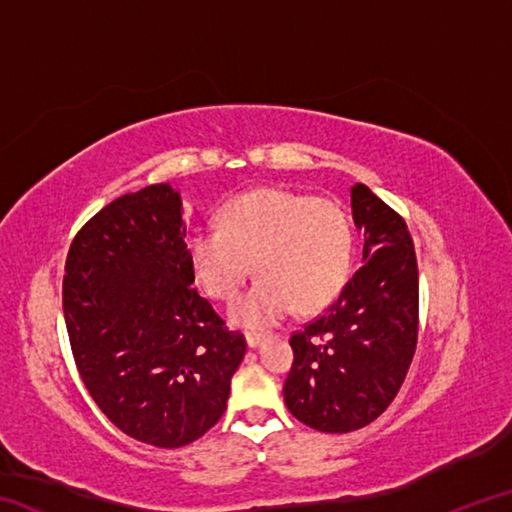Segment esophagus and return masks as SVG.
I'll use <instances>...</instances> for the list:
<instances>
[{
	"instance_id": "obj_1",
	"label": "esophagus",
	"mask_w": 512,
	"mask_h": 512,
	"mask_svg": "<svg viewBox=\"0 0 512 512\" xmlns=\"http://www.w3.org/2000/svg\"><path fill=\"white\" fill-rule=\"evenodd\" d=\"M264 341H266L264 334H248V336H246V343H248L250 350H257L259 345H262Z\"/></svg>"
}]
</instances>
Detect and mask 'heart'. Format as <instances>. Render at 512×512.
<instances>
[{
  "label": "heart",
  "instance_id": "obj_1",
  "mask_svg": "<svg viewBox=\"0 0 512 512\" xmlns=\"http://www.w3.org/2000/svg\"><path fill=\"white\" fill-rule=\"evenodd\" d=\"M354 235L343 207L282 187L239 194L221 225L187 237V259L207 296L232 302L255 264L259 280L230 311V323L268 329L293 309L314 314L343 291Z\"/></svg>",
  "mask_w": 512,
  "mask_h": 512
}]
</instances>
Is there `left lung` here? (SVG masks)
Segmentation results:
<instances>
[{
	"label": "left lung",
	"instance_id": "1",
	"mask_svg": "<svg viewBox=\"0 0 512 512\" xmlns=\"http://www.w3.org/2000/svg\"><path fill=\"white\" fill-rule=\"evenodd\" d=\"M363 230V266L341 296L291 336L284 402L307 427L348 433L370 424L400 391L418 343V262L400 214L366 185L350 189Z\"/></svg>",
	"mask_w": 512,
	"mask_h": 512
}]
</instances>
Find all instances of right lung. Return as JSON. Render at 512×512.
I'll return each mask as SVG.
<instances>
[{"label": "right lung", "mask_w": 512, "mask_h": 512, "mask_svg": "<svg viewBox=\"0 0 512 512\" xmlns=\"http://www.w3.org/2000/svg\"><path fill=\"white\" fill-rule=\"evenodd\" d=\"M192 284L183 201L169 183L119 196L67 253L63 311L83 384L117 429L153 447L210 431L246 354Z\"/></svg>", "instance_id": "obj_1"}]
</instances>
